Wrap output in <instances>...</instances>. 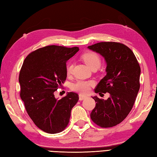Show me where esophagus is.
I'll return each instance as SVG.
<instances>
[{
  "mask_svg": "<svg viewBox=\"0 0 157 157\" xmlns=\"http://www.w3.org/2000/svg\"><path fill=\"white\" fill-rule=\"evenodd\" d=\"M86 97V96H85L84 95H82V94H80V95H79V100L82 101L83 99H85Z\"/></svg>",
  "mask_w": 157,
  "mask_h": 157,
  "instance_id": "obj_1",
  "label": "esophagus"
}]
</instances>
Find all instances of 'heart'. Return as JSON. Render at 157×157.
Wrapping results in <instances>:
<instances>
[{
    "label": "heart",
    "instance_id": "b5f03b06",
    "mask_svg": "<svg viewBox=\"0 0 157 157\" xmlns=\"http://www.w3.org/2000/svg\"><path fill=\"white\" fill-rule=\"evenodd\" d=\"M82 60H84L85 64L92 68L95 67H99L101 64V59L99 55L95 52L89 51L85 52L82 56ZM73 70V64L72 62H68L66 67V72L68 75H71ZM93 85V82L90 81H78L73 83L71 85V89L75 91L81 93H87L90 86Z\"/></svg>",
    "mask_w": 157,
    "mask_h": 157
}]
</instances>
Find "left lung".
I'll list each match as a JSON object with an SVG mask.
<instances>
[{
    "label": "left lung",
    "instance_id": "8db88e82",
    "mask_svg": "<svg viewBox=\"0 0 157 157\" xmlns=\"http://www.w3.org/2000/svg\"><path fill=\"white\" fill-rule=\"evenodd\" d=\"M88 48L101 55L106 62V75L95 93H109L107 100L93 97L96 105L90 113L94 123L110 128L121 123L130 112L140 89V67L130 48L117 42H100Z\"/></svg>",
    "mask_w": 157,
    "mask_h": 157
}]
</instances>
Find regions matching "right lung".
Masks as SVG:
<instances>
[{"label":"right lung","instance_id":"obj_1","mask_svg":"<svg viewBox=\"0 0 157 157\" xmlns=\"http://www.w3.org/2000/svg\"><path fill=\"white\" fill-rule=\"evenodd\" d=\"M78 50V47L52 45L31 52L23 62L19 76L21 98L33 123L47 133L64 130L78 101V95L73 92L60 100L54 96L67 78V62Z\"/></svg>","mask_w":157,"mask_h":157}]
</instances>
